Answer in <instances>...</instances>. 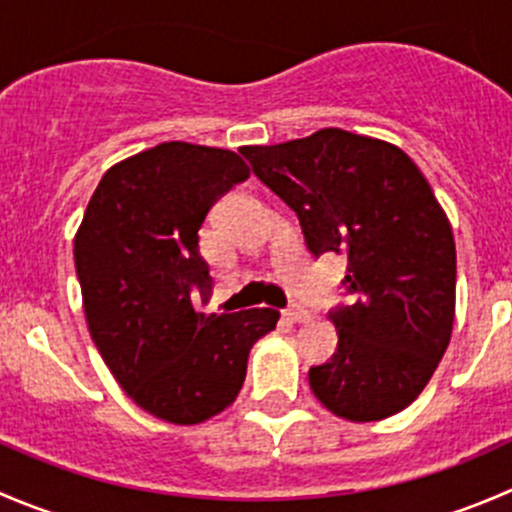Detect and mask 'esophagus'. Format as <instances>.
Wrapping results in <instances>:
<instances>
[{
  "instance_id": "esophagus-1",
  "label": "esophagus",
  "mask_w": 512,
  "mask_h": 512,
  "mask_svg": "<svg viewBox=\"0 0 512 512\" xmlns=\"http://www.w3.org/2000/svg\"><path fill=\"white\" fill-rule=\"evenodd\" d=\"M285 317L289 319V322L302 324V322H309V319H312V312H309L307 307H302V304H292V307L285 309Z\"/></svg>"
}]
</instances>
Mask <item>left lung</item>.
Segmentation results:
<instances>
[{"mask_svg":"<svg viewBox=\"0 0 512 512\" xmlns=\"http://www.w3.org/2000/svg\"><path fill=\"white\" fill-rule=\"evenodd\" d=\"M257 178L297 213L314 257H347L339 344L309 369L324 409L354 423L404 411L446 352L456 317L453 230L418 165L394 143L322 128L245 146Z\"/></svg>","mask_w":512,"mask_h":512,"instance_id":"8db88e82","label":"left lung"}]
</instances>
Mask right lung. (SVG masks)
I'll return each mask as SVG.
<instances>
[{
  "instance_id": "add662e5",
  "label": "right lung",
  "mask_w": 512,
  "mask_h": 512,
  "mask_svg": "<svg viewBox=\"0 0 512 512\" xmlns=\"http://www.w3.org/2000/svg\"><path fill=\"white\" fill-rule=\"evenodd\" d=\"M250 178L225 148L170 141L103 173L74 237L84 314L113 379L151 416L195 426L242 389L252 344L277 309L203 314L210 267L198 230L220 195Z\"/></svg>"
}]
</instances>
